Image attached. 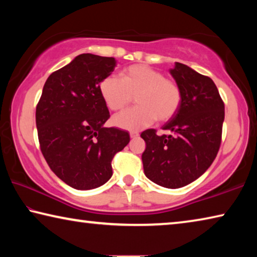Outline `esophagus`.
Instances as JSON below:
<instances>
[{"instance_id":"obj_1","label":"esophagus","mask_w":257,"mask_h":257,"mask_svg":"<svg viewBox=\"0 0 257 257\" xmlns=\"http://www.w3.org/2000/svg\"><path fill=\"white\" fill-rule=\"evenodd\" d=\"M139 136L138 132H130V138H137Z\"/></svg>"}]
</instances>
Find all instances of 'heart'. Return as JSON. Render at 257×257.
<instances>
[{"instance_id":"1","label":"heart","mask_w":257,"mask_h":257,"mask_svg":"<svg viewBox=\"0 0 257 257\" xmlns=\"http://www.w3.org/2000/svg\"><path fill=\"white\" fill-rule=\"evenodd\" d=\"M120 75L121 79L114 76L103 78L98 87L104 103L112 111L122 110L135 96L137 106L113 116L115 127L137 132L156 119L167 122L177 114L182 98L177 82L146 64L124 68Z\"/></svg>"}]
</instances>
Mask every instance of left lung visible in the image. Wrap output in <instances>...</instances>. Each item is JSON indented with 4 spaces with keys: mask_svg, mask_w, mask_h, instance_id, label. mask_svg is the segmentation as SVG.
<instances>
[{
    "mask_svg": "<svg viewBox=\"0 0 257 257\" xmlns=\"http://www.w3.org/2000/svg\"><path fill=\"white\" fill-rule=\"evenodd\" d=\"M170 73L181 90L177 114L158 136L154 129L141 137L146 143L142 155L145 176L165 188H180L201 177L219 151L224 104L211 78L176 62Z\"/></svg>",
    "mask_w": 257,
    "mask_h": 257,
    "instance_id": "1",
    "label": "left lung"
}]
</instances>
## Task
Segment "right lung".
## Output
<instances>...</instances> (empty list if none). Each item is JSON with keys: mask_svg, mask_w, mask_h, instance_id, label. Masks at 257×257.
Listing matches in <instances>:
<instances>
[{"mask_svg": "<svg viewBox=\"0 0 257 257\" xmlns=\"http://www.w3.org/2000/svg\"><path fill=\"white\" fill-rule=\"evenodd\" d=\"M116 66L114 58L85 53L47 78L36 107L41 151L56 176L72 188L94 189L112 177V159L129 134L106 128L110 118L99 82Z\"/></svg>", "mask_w": 257, "mask_h": 257, "instance_id": "right-lung-1", "label": "right lung"}]
</instances>
